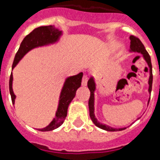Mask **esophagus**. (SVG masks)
<instances>
[{
  "label": "esophagus",
  "instance_id": "1",
  "mask_svg": "<svg viewBox=\"0 0 160 160\" xmlns=\"http://www.w3.org/2000/svg\"><path fill=\"white\" fill-rule=\"evenodd\" d=\"M87 81H88V76L87 75H84L83 76V79H82V85L83 86H85L87 84Z\"/></svg>",
  "mask_w": 160,
  "mask_h": 160
}]
</instances>
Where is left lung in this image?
Masks as SVG:
<instances>
[{
  "label": "left lung",
  "instance_id": "obj_1",
  "mask_svg": "<svg viewBox=\"0 0 160 160\" xmlns=\"http://www.w3.org/2000/svg\"><path fill=\"white\" fill-rule=\"evenodd\" d=\"M130 39H131V51L132 52H140L143 55L144 58L146 61V62L148 63V66L150 67V79H149V84H150V87H149V92L151 93L152 89V83H153V75H152V64H151V60H150V57L149 55V53L147 52V51L145 50V46L143 45V43L141 42V41L138 38L134 36V35H131L130 36ZM88 88H89V91H90V97H89V116L91 118L92 122H93L95 126H97L98 127L101 128V129H103L105 131H108V132H118V131H122V130H125L126 127L124 128H112V127H110L107 125H104V124H101L100 122H98L97 119L94 117V108H93V103H94V97H93V93H94V90H95V84H94V81H93V78H90L88 81ZM150 102V100H149Z\"/></svg>",
  "mask_w": 160,
  "mask_h": 160
}]
</instances>
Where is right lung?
I'll return each instance as SVG.
<instances>
[{"label": "right lung", "mask_w": 160, "mask_h": 160, "mask_svg": "<svg viewBox=\"0 0 160 160\" xmlns=\"http://www.w3.org/2000/svg\"><path fill=\"white\" fill-rule=\"evenodd\" d=\"M61 35V31L52 25L48 26H41L38 28H34L30 33H28L27 36L22 41L19 50L15 54V59L12 65V69L16 66L19 61L21 59L26 53L31 49L34 48L36 47L42 46L45 44L52 43L56 42L58 39V38ZM83 73L80 72L76 76L68 77L64 84V86L62 88L61 96H60L59 106H58V111L56 112L55 118L51 122L48 127H44L42 129H38L41 132H48V131H52L62 125L64 122L66 117L67 115V108L71 100L76 96V90L78 88H80L81 85V80H82ZM12 73L10 74V81H9V88H10V93L11 96L12 103H15V95L13 93L12 90Z\"/></svg>", "instance_id": "obj_1"}]
</instances>
